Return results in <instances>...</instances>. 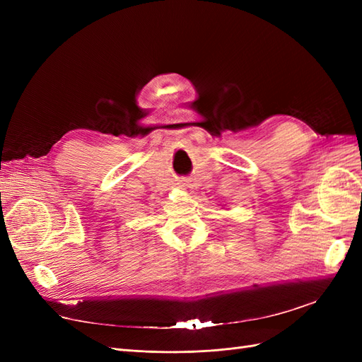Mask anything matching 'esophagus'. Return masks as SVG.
<instances>
[{"label": "esophagus", "instance_id": "esophagus-1", "mask_svg": "<svg viewBox=\"0 0 362 362\" xmlns=\"http://www.w3.org/2000/svg\"><path fill=\"white\" fill-rule=\"evenodd\" d=\"M180 184V187H182L184 190H190L192 189V185L187 182V181H185V180H182V181H180L178 182Z\"/></svg>", "mask_w": 362, "mask_h": 362}]
</instances>
